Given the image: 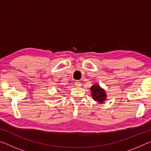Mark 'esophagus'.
<instances>
[{
    "mask_svg": "<svg viewBox=\"0 0 151 151\" xmlns=\"http://www.w3.org/2000/svg\"><path fill=\"white\" fill-rule=\"evenodd\" d=\"M75 85L77 86H80L81 85V83L79 81H76L75 82Z\"/></svg>",
    "mask_w": 151,
    "mask_h": 151,
    "instance_id": "esophagus-1",
    "label": "esophagus"
}]
</instances>
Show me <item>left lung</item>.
Masks as SVG:
<instances>
[{"instance_id":"obj_1","label":"left lung","mask_w":151,"mask_h":151,"mask_svg":"<svg viewBox=\"0 0 151 151\" xmlns=\"http://www.w3.org/2000/svg\"><path fill=\"white\" fill-rule=\"evenodd\" d=\"M91 90L92 91V96L94 101H97L99 103H103L106 99V93L103 88L100 87L98 85H94L91 86Z\"/></svg>"}]
</instances>
